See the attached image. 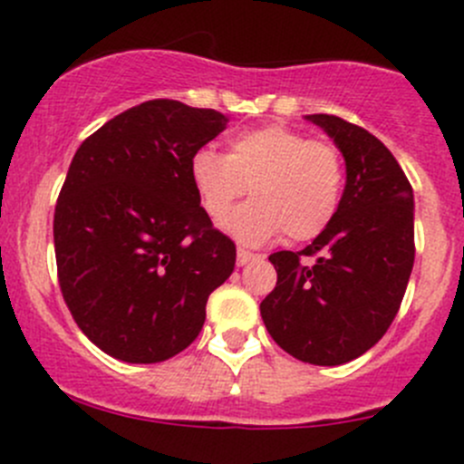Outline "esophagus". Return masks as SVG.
Returning <instances> with one entry per match:
<instances>
[{
  "instance_id": "1",
  "label": "esophagus",
  "mask_w": 464,
  "mask_h": 464,
  "mask_svg": "<svg viewBox=\"0 0 464 464\" xmlns=\"http://www.w3.org/2000/svg\"><path fill=\"white\" fill-rule=\"evenodd\" d=\"M254 260H260V256L251 254V251H246V249H237V266H245Z\"/></svg>"
}]
</instances>
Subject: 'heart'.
<instances>
[{"label":"heart","instance_id":"1","mask_svg":"<svg viewBox=\"0 0 464 464\" xmlns=\"http://www.w3.org/2000/svg\"><path fill=\"white\" fill-rule=\"evenodd\" d=\"M190 181L213 222H222L252 186L255 199L224 220L242 245H265L283 233L305 242L321 236L339 213L345 163L334 143L271 123L233 134L227 154L198 150Z\"/></svg>","mask_w":464,"mask_h":464}]
</instances>
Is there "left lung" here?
Returning <instances> with one entry per match:
<instances>
[{
	"label": "left lung",
	"instance_id": "left-lung-1",
	"mask_svg": "<svg viewBox=\"0 0 464 464\" xmlns=\"http://www.w3.org/2000/svg\"><path fill=\"white\" fill-rule=\"evenodd\" d=\"M305 119L343 154V198L312 245L269 256L278 283L260 314L285 353L341 366L371 350L400 310L415 260L413 188L368 130L332 114Z\"/></svg>",
	"mask_w": 464,
	"mask_h": 464
}]
</instances>
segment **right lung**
Instances as JSON below:
<instances>
[{
	"instance_id": "right-lung-1",
	"label": "right lung",
	"mask_w": 464,
	"mask_h": 464,
	"mask_svg": "<svg viewBox=\"0 0 464 464\" xmlns=\"http://www.w3.org/2000/svg\"><path fill=\"white\" fill-rule=\"evenodd\" d=\"M228 119L145 101L76 150L53 215L64 303L110 357L157 363L198 339L206 301L236 266L190 181V159Z\"/></svg>"
}]
</instances>
